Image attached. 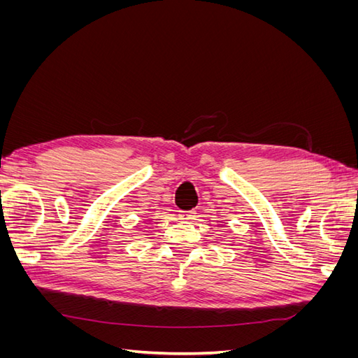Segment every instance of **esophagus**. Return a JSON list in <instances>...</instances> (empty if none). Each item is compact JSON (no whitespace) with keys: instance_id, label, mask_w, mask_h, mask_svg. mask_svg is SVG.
<instances>
[{"instance_id":"esophagus-1","label":"esophagus","mask_w":358,"mask_h":358,"mask_svg":"<svg viewBox=\"0 0 358 358\" xmlns=\"http://www.w3.org/2000/svg\"><path fill=\"white\" fill-rule=\"evenodd\" d=\"M180 220H183V221H192L194 218H196V212H188V213H180V216H179Z\"/></svg>"}]
</instances>
